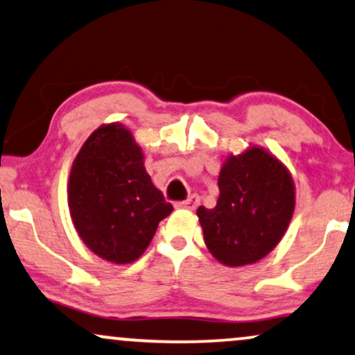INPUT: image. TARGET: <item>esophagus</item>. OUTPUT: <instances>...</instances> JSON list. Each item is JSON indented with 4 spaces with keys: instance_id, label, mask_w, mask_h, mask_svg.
Returning a JSON list of instances; mask_svg holds the SVG:
<instances>
[{
    "instance_id": "obj_1",
    "label": "esophagus",
    "mask_w": 355,
    "mask_h": 355,
    "mask_svg": "<svg viewBox=\"0 0 355 355\" xmlns=\"http://www.w3.org/2000/svg\"><path fill=\"white\" fill-rule=\"evenodd\" d=\"M199 202H200L199 196L191 194L187 199L179 200V202H176V207H178V209H189V211H194V209H198Z\"/></svg>"
}]
</instances>
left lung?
I'll list each match as a JSON object with an SVG mask.
<instances>
[{
  "label": "left lung",
  "mask_w": 355,
  "mask_h": 355,
  "mask_svg": "<svg viewBox=\"0 0 355 355\" xmlns=\"http://www.w3.org/2000/svg\"><path fill=\"white\" fill-rule=\"evenodd\" d=\"M214 209L198 217L209 252L227 266L255 263L282 240L295 211V184L275 156L253 146L229 156L218 174Z\"/></svg>",
  "instance_id": "left-lung-1"
}]
</instances>
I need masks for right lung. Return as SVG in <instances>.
<instances>
[{"label":"right lung","mask_w":355,"mask_h":355,"mask_svg":"<svg viewBox=\"0 0 355 355\" xmlns=\"http://www.w3.org/2000/svg\"><path fill=\"white\" fill-rule=\"evenodd\" d=\"M69 209L87 247L120 265L137 260L173 212L144 169L141 148L118 123L100 126L78 151L69 178Z\"/></svg>","instance_id":"right-lung-1"}]
</instances>
